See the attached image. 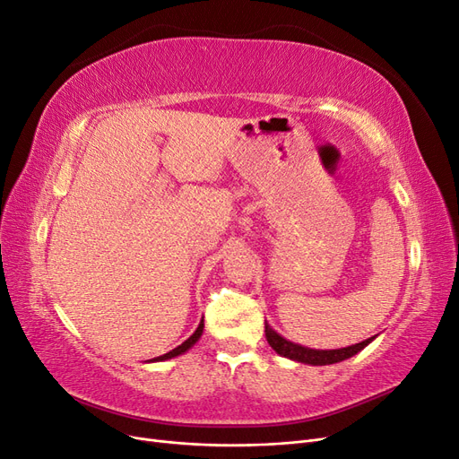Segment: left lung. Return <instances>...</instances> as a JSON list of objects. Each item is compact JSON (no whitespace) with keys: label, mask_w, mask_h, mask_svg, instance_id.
Returning a JSON list of instances; mask_svg holds the SVG:
<instances>
[{"label":"left lung","mask_w":459,"mask_h":459,"mask_svg":"<svg viewBox=\"0 0 459 459\" xmlns=\"http://www.w3.org/2000/svg\"><path fill=\"white\" fill-rule=\"evenodd\" d=\"M264 331H266V339L277 354H281L290 359H297V362H302V364H312V366H327V364L342 362V359L351 358L362 349H366V346L375 339V337H369L362 342L346 346V349H337V351H314V349H304V346L295 344V342L283 339L281 335H277V333L268 324Z\"/></svg>","instance_id":"obj_1"}]
</instances>
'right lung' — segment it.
<instances>
[{"instance_id": "right-lung-1", "label": "right lung", "mask_w": 459, "mask_h": 459, "mask_svg": "<svg viewBox=\"0 0 459 459\" xmlns=\"http://www.w3.org/2000/svg\"><path fill=\"white\" fill-rule=\"evenodd\" d=\"M203 327H204V324H203V319H201V324H199V327H197V331L193 333V335L186 341V342H182L179 346H176L174 351H170V352H166V354H162V356H157V358H152V362H160V359H169V358H174V356H178V354H182V352H186L187 349H191L193 344H195L197 341H199V337L203 335Z\"/></svg>"}]
</instances>
